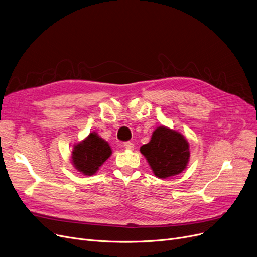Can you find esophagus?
I'll return each mask as SVG.
<instances>
[{"label": "esophagus", "mask_w": 257, "mask_h": 257, "mask_svg": "<svg viewBox=\"0 0 257 257\" xmlns=\"http://www.w3.org/2000/svg\"><path fill=\"white\" fill-rule=\"evenodd\" d=\"M122 146H124L128 150H132L133 148H135V144L131 143V142H125L124 144H122Z\"/></svg>", "instance_id": "1"}]
</instances>
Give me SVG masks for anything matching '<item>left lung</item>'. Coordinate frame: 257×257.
<instances>
[{"instance_id": "8db88e82", "label": "left lung", "mask_w": 257, "mask_h": 257, "mask_svg": "<svg viewBox=\"0 0 257 257\" xmlns=\"http://www.w3.org/2000/svg\"><path fill=\"white\" fill-rule=\"evenodd\" d=\"M155 176L167 178L182 173L190 159L189 144L176 130L160 126L156 128L148 144L141 147Z\"/></svg>"}]
</instances>
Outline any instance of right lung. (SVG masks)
Segmentation results:
<instances>
[{
  "label": "right lung",
  "mask_w": 257,
  "mask_h": 257,
  "mask_svg": "<svg viewBox=\"0 0 257 257\" xmlns=\"http://www.w3.org/2000/svg\"><path fill=\"white\" fill-rule=\"evenodd\" d=\"M112 153L109 144L91 132L85 140L74 145L71 161L75 169L84 175H93Z\"/></svg>",
  "instance_id": "1"
}]
</instances>
